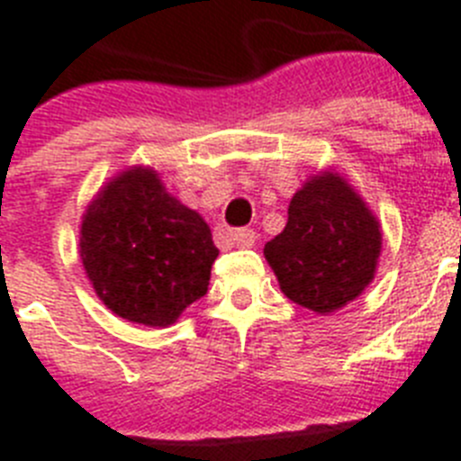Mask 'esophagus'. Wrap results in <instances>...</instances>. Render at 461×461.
<instances>
[{
    "mask_svg": "<svg viewBox=\"0 0 461 461\" xmlns=\"http://www.w3.org/2000/svg\"><path fill=\"white\" fill-rule=\"evenodd\" d=\"M231 237H234V243H237L239 249H253L255 241H258L253 230H237Z\"/></svg>",
    "mask_w": 461,
    "mask_h": 461,
    "instance_id": "esophagus-1",
    "label": "esophagus"
}]
</instances>
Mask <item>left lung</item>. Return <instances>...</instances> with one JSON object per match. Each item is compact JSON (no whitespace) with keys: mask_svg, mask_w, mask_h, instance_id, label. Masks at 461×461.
Listing matches in <instances>:
<instances>
[{"mask_svg":"<svg viewBox=\"0 0 461 461\" xmlns=\"http://www.w3.org/2000/svg\"><path fill=\"white\" fill-rule=\"evenodd\" d=\"M380 253V220L335 168L304 180L290 199L284 231L265 243L284 295L321 316L368 288Z\"/></svg>","mask_w":461,"mask_h":461,"instance_id":"1","label":"left lung"}]
</instances>
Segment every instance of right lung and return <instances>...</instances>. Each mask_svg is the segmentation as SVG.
<instances>
[{
  "label": "right lung",
  "mask_w": 461,
  "mask_h": 461,
  "mask_svg": "<svg viewBox=\"0 0 461 461\" xmlns=\"http://www.w3.org/2000/svg\"><path fill=\"white\" fill-rule=\"evenodd\" d=\"M79 255L112 314L168 328L206 295L218 249L206 220L166 189L158 171L129 166L81 215Z\"/></svg>",
  "instance_id": "right-lung-1"
}]
</instances>
